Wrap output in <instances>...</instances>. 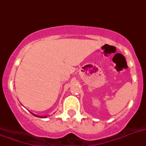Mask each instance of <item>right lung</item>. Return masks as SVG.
Wrapping results in <instances>:
<instances>
[{
  "label": "right lung",
  "instance_id": "obj_1",
  "mask_svg": "<svg viewBox=\"0 0 146 146\" xmlns=\"http://www.w3.org/2000/svg\"><path fill=\"white\" fill-rule=\"evenodd\" d=\"M33 115H34V114H33ZM34 115L36 116V117H40V116H37V115ZM43 118H46V117H43Z\"/></svg>",
  "mask_w": 146,
  "mask_h": 146
}]
</instances>
